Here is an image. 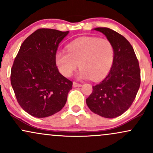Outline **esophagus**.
Wrapping results in <instances>:
<instances>
[{"label":"esophagus","mask_w":153,"mask_h":153,"mask_svg":"<svg viewBox=\"0 0 153 153\" xmlns=\"http://www.w3.org/2000/svg\"><path fill=\"white\" fill-rule=\"evenodd\" d=\"M73 86L75 87H75H81L82 85H81V84H80V83H78V82H73Z\"/></svg>","instance_id":"obj_1"}]
</instances>
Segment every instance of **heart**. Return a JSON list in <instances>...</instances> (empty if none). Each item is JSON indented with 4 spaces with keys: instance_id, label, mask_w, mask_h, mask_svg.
<instances>
[{
    "instance_id": "1",
    "label": "heart",
    "mask_w": 153,
    "mask_h": 153,
    "mask_svg": "<svg viewBox=\"0 0 153 153\" xmlns=\"http://www.w3.org/2000/svg\"><path fill=\"white\" fill-rule=\"evenodd\" d=\"M114 48L106 39L96 36H83L68 45V52L57 51L56 65L62 75L70 77L78 65L80 79L98 81L104 78L113 66Z\"/></svg>"
}]
</instances>
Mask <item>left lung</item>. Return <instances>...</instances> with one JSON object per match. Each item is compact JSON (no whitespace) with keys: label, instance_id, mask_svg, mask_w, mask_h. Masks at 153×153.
I'll use <instances>...</instances> for the list:
<instances>
[{"label":"left lung","instance_id":"1","mask_svg":"<svg viewBox=\"0 0 153 153\" xmlns=\"http://www.w3.org/2000/svg\"><path fill=\"white\" fill-rule=\"evenodd\" d=\"M106 36L114 48V61L107 76L93 86L87 106L96 114L112 119L131 106L140 86V69L134 49L127 39L105 27L94 29Z\"/></svg>","mask_w":153,"mask_h":153}]
</instances>
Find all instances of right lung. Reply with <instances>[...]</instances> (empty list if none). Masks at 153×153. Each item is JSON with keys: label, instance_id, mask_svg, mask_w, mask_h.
<instances>
[{"label": "right lung", "instance_id": "add662e5", "mask_svg": "<svg viewBox=\"0 0 153 153\" xmlns=\"http://www.w3.org/2000/svg\"><path fill=\"white\" fill-rule=\"evenodd\" d=\"M69 31L39 29L22 43L10 71L17 101L37 118L50 117L64 107L73 82L59 73L55 54Z\"/></svg>", "mask_w": 153, "mask_h": 153}]
</instances>
